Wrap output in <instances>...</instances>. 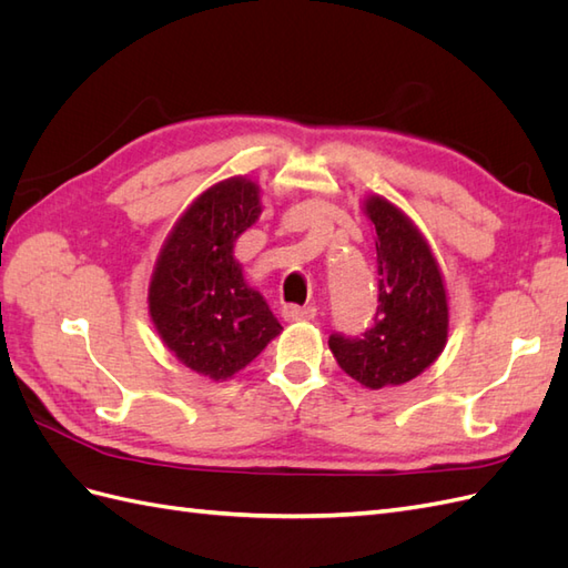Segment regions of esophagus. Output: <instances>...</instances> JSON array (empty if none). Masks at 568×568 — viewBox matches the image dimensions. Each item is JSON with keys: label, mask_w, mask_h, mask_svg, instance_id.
Listing matches in <instances>:
<instances>
[{"label": "esophagus", "mask_w": 568, "mask_h": 568, "mask_svg": "<svg viewBox=\"0 0 568 568\" xmlns=\"http://www.w3.org/2000/svg\"><path fill=\"white\" fill-rule=\"evenodd\" d=\"M317 315L315 305H294L288 303L282 307V317L286 322H301V320H313Z\"/></svg>", "instance_id": "1"}]
</instances>
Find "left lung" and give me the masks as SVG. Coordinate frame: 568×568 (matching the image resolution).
<instances>
[{
    "instance_id": "8db88e82",
    "label": "left lung",
    "mask_w": 568,
    "mask_h": 568,
    "mask_svg": "<svg viewBox=\"0 0 568 568\" xmlns=\"http://www.w3.org/2000/svg\"><path fill=\"white\" fill-rule=\"evenodd\" d=\"M374 225L379 305L363 336L332 334L338 367L365 388L403 386L432 367L448 343L450 307L432 246L398 205L367 196Z\"/></svg>"
}]
</instances>
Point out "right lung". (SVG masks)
Masks as SVG:
<instances>
[{
    "label": "right lung",
    "instance_id": "obj_1",
    "mask_svg": "<svg viewBox=\"0 0 568 568\" xmlns=\"http://www.w3.org/2000/svg\"><path fill=\"white\" fill-rule=\"evenodd\" d=\"M261 213V186L248 178L213 184L170 230L151 274L159 336L184 367L213 382L232 379L282 332L234 257L236 239Z\"/></svg>",
    "mask_w": 568,
    "mask_h": 568
}]
</instances>
